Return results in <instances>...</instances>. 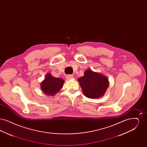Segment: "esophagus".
Wrapping results in <instances>:
<instances>
[{
    "label": "esophagus",
    "mask_w": 147,
    "mask_h": 147,
    "mask_svg": "<svg viewBox=\"0 0 147 147\" xmlns=\"http://www.w3.org/2000/svg\"><path fill=\"white\" fill-rule=\"evenodd\" d=\"M66 78H67L68 80L73 79V76H72V75H68V76H67Z\"/></svg>",
    "instance_id": "34e87169"
}]
</instances>
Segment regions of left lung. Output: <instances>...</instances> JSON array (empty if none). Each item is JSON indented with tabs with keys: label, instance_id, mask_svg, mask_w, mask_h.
<instances>
[{
	"label": "left lung",
	"instance_id": "8db88e82",
	"mask_svg": "<svg viewBox=\"0 0 147 147\" xmlns=\"http://www.w3.org/2000/svg\"><path fill=\"white\" fill-rule=\"evenodd\" d=\"M78 81L84 95L92 99L103 96L109 86L107 77L90 69L85 70L84 76L79 78Z\"/></svg>",
	"mask_w": 147,
	"mask_h": 147
}]
</instances>
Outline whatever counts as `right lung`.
<instances>
[{"instance_id":"right-lung-1","label":"right lung","mask_w":147,"mask_h":147,"mask_svg":"<svg viewBox=\"0 0 147 147\" xmlns=\"http://www.w3.org/2000/svg\"><path fill=\"white\" fill-rule=\"evenodd\" d=\"M64 80L60 78L53 77L47 73L41 83V89L47 96H55L63 88Z\"/></svg>"}]
</instances>
